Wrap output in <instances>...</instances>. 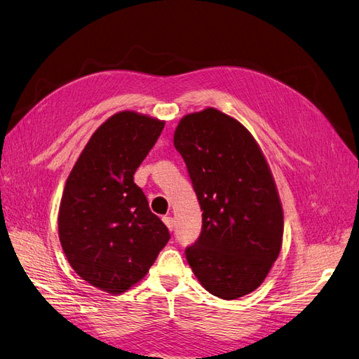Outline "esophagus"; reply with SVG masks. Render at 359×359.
Returning <instances> with one entry per match:
<instances>
[{
  "instance_id": "1",
  "label": "esophagus",
  "mask_w": 359,
  "mask_h": 359,
  "mask_svg": "<svg viewBox=\"0 0 359 359\" xmlns=\"http://www.w3.org/2000/svg\"><path fill=\"white\" fill-rule=\"evenodd\" d=\"M163 222H165V224L168 226V229L172 232L173 231V219H172V215H165V217H163Z\"/></svg>"
}]
</instances>
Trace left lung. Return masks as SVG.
I'll return each mask as SVG.
<instances>
[{
	"label": "left lung",
	"mask_w": 359,
	"mask_h": 359,
	"mask_svg": "<svg viewBox=\"0 0 359 359\" xmlns=\"http://www.w3.org/2000/svg\"><path fill=\"white\" fill-rule=\"evenodd\" d=\"M173 145L203 211L187 262L214 297H244L262 285L283 241V208L268 163L252 133L214 107L184 116Z\"/></svg>",
	"instance_id": "obj_1"
}]
</instances>
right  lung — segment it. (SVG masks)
Masks as SVG:
<instances>
[{"label": "right lung", "instance_id": "add662e5", "mask_svg": "<svg viewBox=\"0 0 359 359\" xmlns=\"http://www.w3.org/2000/svg\"><path fill=\"white\" fill-rule=\"evenodd\" d=\"M163 127L133 111L112 115L93 133L64 187V255L82 280L111 295L142 280L170 238L133 181Z\"/></svg>", "mask_w": 359, "mask_h": 359}]
</instances>
